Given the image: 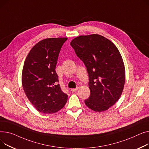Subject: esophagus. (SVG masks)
I'll list each match as a JSON object with an SVG mask.
<instances>
[{
    "instance_id": "1",
    "label": "esophagus",
    "mask_w": 149,
    "mask_h": 149,
    "mask_svg": "<svg viewBox=\"0 0 149 149\" xmlns=\"http://www.w3.org/2000/svg\"><path fill=\"white\" fill-rule=\"evenodd\" d=\"M77 90H78V87H77V88H72V89H71V91H72V92H76Z\"/></svg>"
}]
</instances>
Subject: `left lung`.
Returning a JSON list of instances; mask_svg holds the SVG:
<instances>
[{"label":"left lung","instance_id":"8db88e82","mask_svg":"<svg viewBox=\"0 0 149 149\" xmlns=\"http://www.w3.org/2000/svg\"><path fill=\"white\" fill-rule=\"evenodd\" d=\"M70 45L88 74L90 95L85 104L95 112L108 109L119 99L125 82L120 52L110 40L97 34L79 36Z\"/></svg>","mask_w":149,"mask_h":149}]
</instances>
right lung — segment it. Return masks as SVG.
Segmentation results:
<instances>
[{
	"label": "right lung",
	"instance_id": "add662e5",
	"mask_svg": "<svg viewBox=\"0 0 149 149\" xmlns=\"http://www.w3.org/2000/svg\"><path fill=\"white\" fill-rule=\"evenodd\" d=\"M67 40L52 38L39 41L24 61L23 88L29 101L41 112H56L67 101L68 95L61 90L55 71L61 49Z\"/></svg>",
	"mask_w": 149,
	"mask_h": 149
}]
</instances>
